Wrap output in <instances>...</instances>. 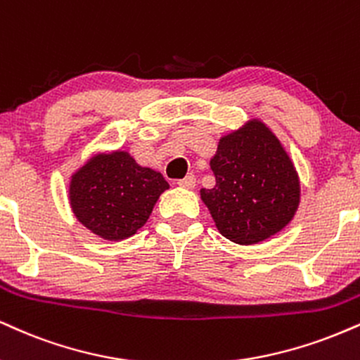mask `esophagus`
I'll use <instances>...</instances> for the list:
<instances>
[{"label": "esophagus", "mask_w": 360, "mask_h": 360, "mask_svg": "<svg viewBox=\"0 0 360 360\" xmlns=\"http://www.w3.org/2000/svg\"><path fill=\"white\" fill-rule=\"evenodd\" d=\"M177 186H181V188H186V189H193L194 186H196V176L188 174L184 176L183 179H177Z\"/></svg>", "instance_id": "1"}]
</instances>
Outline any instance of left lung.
Returning a JSON list of instances; mask_svg holds the SVG:
<instances>
[{
	"label": "left lung",
	"instance_id": "obj_1",
	"mask_svg": "<svg viewBox=\"0 0 360 360\" xmlns=\"http://www.w3.org/2000/svg\"><path fill=\"white\" fill-rule=\"evenodd\" d=\"M216 184L201 199L219 233L238 245H255L292 221L300 183L274 132L259 120L221 137L211 159Z\"/></svg>",
	"mask_w": 360,
	"mask_h": 360
}]
</instances>
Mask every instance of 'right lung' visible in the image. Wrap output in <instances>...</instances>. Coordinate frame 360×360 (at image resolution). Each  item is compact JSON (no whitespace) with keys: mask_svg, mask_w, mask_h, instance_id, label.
Segmentation results:
<instances>
[{"mask_svg":"<svg viewBox=\"0 0 360 360\" xmlns=\"http://www.w3.org/2000/svg\"><path fill=\"white\" fill-rule=\"evenodd\" d=\"M169 188L161 172L142 167L124 150L97 154L72 177L70 205L77 219L103 240L132 236L149 219Z\"/></svg>","mask_w":360,"mask_h":360,"instance_id":"1","label":"right lung"}]
</instances>
